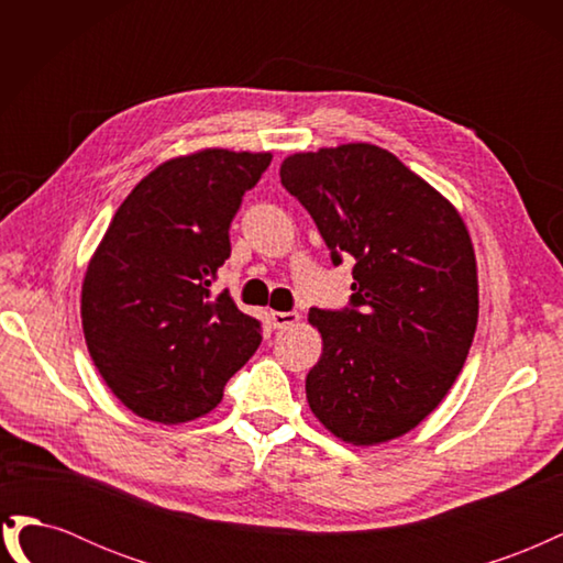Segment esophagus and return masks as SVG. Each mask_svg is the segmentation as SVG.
Segmentation results:
<instances>
[{
	"instance_id": "obj_1",
	"label": "esophagus",
	"mask_w": 563,
	"mask_h": 563,
	"mask_svg": "<svg viewBox=\"0 0 563 563\" xmlns=\"http://www.w3.org/2000/svg\"><path fill=\"white\" fill-rule=\"evenodd\" d=\"M269 319H272V327H275V329H291V327H298L300 314L298 312H277V310H272Z\"/></svg>"
}]
</instances>
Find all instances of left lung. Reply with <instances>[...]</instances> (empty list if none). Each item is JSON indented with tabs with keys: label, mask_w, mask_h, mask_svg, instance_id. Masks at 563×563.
Masks as SVG:
<instances>
[{
	"label": "left lung",
	"mask_w": 563,
	"mask_h": 563,
	"mask_svg": "<svg viewBox=\"0 0 563 563\" xmlns=\"http://www.w3.org/2000/svg\"><path fill=\"white\" fill-rule=\"evenodd\" d=\"M282 185L319 228L335 265L352 255V308L310 310L321 356L305 391L317 420L352 446L404 437L449 395L479 319L463 216L371 143L296 152Z\"/></svg>",
	"instance_id": "1"
}]
</instances>
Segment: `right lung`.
<instances>
[{
    "label": "right lung",
    "instance_id": "add662e5",
    "mask_svg": "<svg viewBox=\"0 0 563 563\" xmlns=\"http://www.w3.org/2000/svg\"><path fill=\"white\" fill-rule=\"evenodd\" d=\"M269 152L197 150L159 164L117 209L81 284V329L112 395L152 422L207 416L261 345L223 291L230 223Z\"/></svg>",
    "mask_w": 563,
    "mask_h": 563
}]
</instances>
